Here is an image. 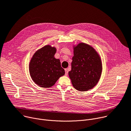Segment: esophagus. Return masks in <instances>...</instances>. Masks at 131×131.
Here are the masks:
<instances>
[{
    "label": "esophagus",
    "instance_id": "34e87169",
    "mask_svg": "<svg viewBox=\"0 0 131 131\" xmlns=\"http://www.w3.org/2000/svg\"><path fill=\"white\" fill-rule=\"evenodd\" d=\"M65 75H66V76H67V75H68V69H65Z\"/></svg>",
    "mask_w": 131,
    "mask_h": 131
}]
</instances>
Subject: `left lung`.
Masks as SVG:
<instances>
[{
	"instance_id": "left-lung-1",
	"label": "left lung",
	"mask_w": 131,
	"mask_h": 131,
	"mask_svg": "<svg viewBox=\"0 0 131 131\" xmlns=\"http://www.w3.org/2000/svg\"><path fill=\"white\" fill-rule=\"evenodd\" d=\"M73 47L74 56L69 77L76 90L86 91L96 86L100 79L101 58L96 50L88 44L80 42Z\"/></svg>"
}]
</instances>
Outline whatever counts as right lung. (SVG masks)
<instances>
[{
	"label": "right lung",
	"mask_w": 131,
	"mask_h": 131,
	"mask_svg": "<svg viewBox=\"0 0 131 131\" xmlns=\"http://www.w3.org/2000/svg\"><path fill=\"white\" fill-rule=\"evenodd\" d=\"M56 48L50 45L34 53L29 63V73L33 81L40 87L50 88L65 75L60 60L55 58Z\"/></svg>",
	"instance_id": "obj_1"
}]
</instances>
